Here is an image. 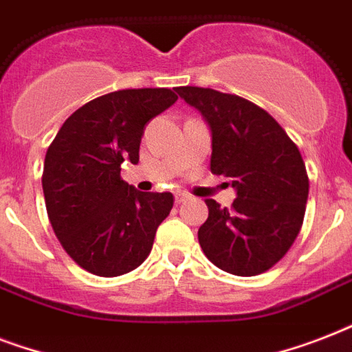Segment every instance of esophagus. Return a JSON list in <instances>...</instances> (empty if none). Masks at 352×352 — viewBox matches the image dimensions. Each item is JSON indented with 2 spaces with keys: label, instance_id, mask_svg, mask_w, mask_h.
Returning <instances> with one entry per match:
<instances>
[{
  "label": "esophagus",
  "instance_id": "34e87169",
  "mask_svg": "<svg viewBox=\"0 0 352 352\" xmlns=\"http://www.w3.org/2000/svg\"><path fill=\"white\" fill-rule=\"evenodd\" d=\"M188 199H190V195H188V193H184V192L175 193V203H177V204L184 203V201H188Z\"/></svg>",
  "mask_w": 352,
  "mask_h": 352
}]
</instances>
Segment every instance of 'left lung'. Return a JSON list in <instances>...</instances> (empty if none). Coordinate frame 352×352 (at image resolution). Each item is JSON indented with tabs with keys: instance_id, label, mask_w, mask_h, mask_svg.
Returning <instances> with one entry per match:
<instances>
[{
	"instance_id": "1",
	"label": "left lung",
	"mask_w": 352,
	"mask_h": 352,
	"mask_svg": "<svg viewBox=\"0 0 352 352\" xmlns=\"http://www.w3.org/2000/svg\"><path fill=\"white\" fill-rule=\"evenodd\" d=\"M212 133L210 170L230 179L232 208L206 199L199 228L204 256L225 272L257 276L274 267L300 234L309 177L300 149L265 109L235 95L177 87Z\"/></svg>"
}]
</instances>
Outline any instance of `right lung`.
<instances>
[{
  "label": "right lung",
  "instance_id": "add662e5",
  "mask_svg": "<svg viewBox=\"0 0 352 352\" xmlns=\"http://www.w3.org/2000/svg\"><path fill=\"white\" fill-rule=\"evenodd\" d=\"M177 102L171 89H122L98 96L63 122L47 149L43 195L63 250L87 272L115 278L142 265L170 215V192H138L120 179L138 162L148 122Z\"/></svg>",
  "mask_w": 352,
  "mask_h": 352
}]
</instances>
